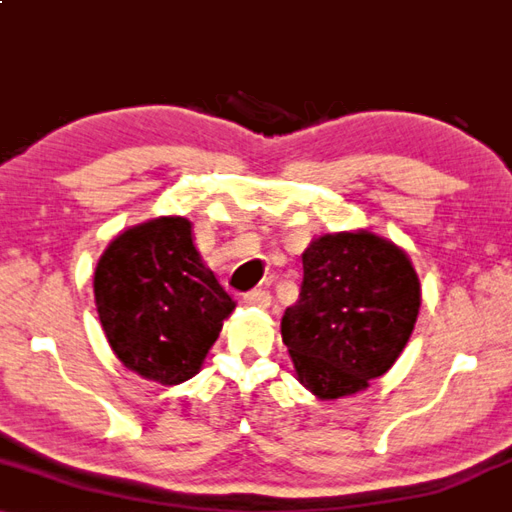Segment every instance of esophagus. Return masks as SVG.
<instances>
[{
	"instance_id": "1",
	"label": "esophagus",
	"mask_w": 512,
	"mask_h": 512,
	"mask_svg": "<svg viewBox=\"0 0 512 512\" xmlns=\"http://www.w3.org/2000/svg\"><path fill=\"white\" fill-rule=\"evenodd\" d=\"M245 302L249 306H261V309H265V306H270L272 297H270V293H267V290L254 288V290H249V293H245Z\"/></svg>"
}]
</instances>
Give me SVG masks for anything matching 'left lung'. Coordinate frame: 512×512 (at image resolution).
<instances>
[{"label":"left lung","mask_w":512,"mask_h":512,"mask_svg":"<svg viewBox=\"0 0 512 512\" xmlns=\"http://www.w3.org/2000/svg\"><path fill=\"white\" fill-rule=\"evenodd\" d=\"M300 300L281 320L297 377L341 398L389 371L410 341L421 288L403 251L373 233L322 235L302 254Z\"/></svg>","instance_id":"1"}]
</instances>
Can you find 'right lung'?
I'll return each instance as SVG.
<instances>
[{"mask_svg": "<svg viewBox=\"0 0 512 512\" xmlns=\"http://www.w3.org/2000/svg\"><path fill=\"white\" fill-rule=\"evenodd\" d=\"M98 316L116 357L160 384L199 373L235 309L194 247L185 217H160L121 233L93 279Z\"/></svg>", "mask_w": 512, "mask_h": 512, "instance_id": "add662e5", "label": "right lung"}]
</instances>
